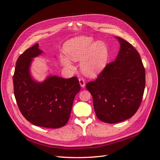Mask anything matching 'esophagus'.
<instances>
[{
  "label": "esophagus",
  "mask_w": 160,
  "mask_h": 160,
  "mask_svg": "<svg viewBox=\"0 0 160 160\" xmlns=\"http://www.w3.org/2000/svg\"><path fill=\"white\" fill-rule=\"evenodd\" d=\"M79 84L81 85V88H85V81L83 78H80L79 79Z\"/></svg>",
  "instance_id": "1"
}]
</instances>
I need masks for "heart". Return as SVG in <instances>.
Wrapping results in <instances>:
<instances>
[{"label": "heart", "instance_id": "obj_1", "mask_svg": "<svg viewBox=\"0 0 160 160\" xmlns=\"http://www.w3.org/2000/svg\"><path fill=\"white\" fill-rule=\"evenodd\" d=\"M65 51L70 58L61 56V64L70 69H73L72 60L81 61L82 71L87 75L95 77L102 72L108 65L109 51L108 46L101 41L94 42L90 37L80 36L67 42Z\"/></svg>", "mask_w": 160, "mask_h": 160}]
</instances>
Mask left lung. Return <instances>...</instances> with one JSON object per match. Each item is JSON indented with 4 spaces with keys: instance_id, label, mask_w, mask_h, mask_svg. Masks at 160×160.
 Returning a JSON list of instances; mask_svg holds the SVG:
<instances>
[{
    "instance_id": "8db88e82",
    "label": "left lung",
    "mask_w": 160,
    "mask_h": 160,
    "mask_svg": "<svg viewBox=\"0 0 160 160\" xmlns=\"http://www.w3.org/2000/svg\"><path fill=\"white\" fill-rule=\"evenodd\" d=\"M115 38L120 44L115 61L85 85L93 97L97 117L108 123L123 122L136 113L146 85V71L139 52L128 41Z\"/></svg>"
}]
</instances>
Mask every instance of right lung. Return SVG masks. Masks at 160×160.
<instances>
[{
    "label": "right lung",
    "instance_id": "add662e5",
    "mask_svg": "<svg viewBox=\"0 0 160 160\" xmlns=\"http://www.w3.org/2000/svg\"><path fill=\"white\" fill-rule=\"evenodd\" d=\"M42 52L37 43L18 57L13 75L14 94L19 110L28 122L39 127L59 128L68 122L81 86L76 77L49 75L41 83L34 80L30 66L33 58Z\"/></svg>",
    "mask_w": 160,
    "mask_h": 160
}]
</instances>
